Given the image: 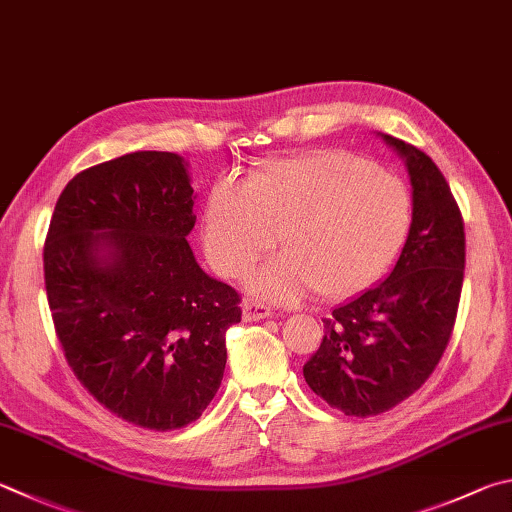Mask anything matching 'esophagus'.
Returning <instances> with one entry per match:
<instances>
[{
    "mask_svg": "<svg viewBox=\"0 0 512 512\" xmlns=\"http://www.w3.org/2000/svg\"><path fill=\"white\" fill-rule=\"evenodd\" d=\"M271 315H273V311L259 302L241 304V318H244V322H259V320L271 318Z\"/></svg>",
    "mask_w": 512,
    "mask_h": 512,
    "instance_id": "1",
    "label": "esophagus"
}]
</instances>
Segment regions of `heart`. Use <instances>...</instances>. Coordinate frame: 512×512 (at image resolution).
I'll return each mask as SVG.
<instances>
[{
    "label": "heart",
    "instance_id": "b5f03b06",
    "mask_svg": "<svg viewBox=\"0 0 512 512\" xmlns=\"http://www.w3.org/2000/svg\"><path fill=\"white\" fill-rule=\"evenodd\" d=\"M412 224V199L394 174L349 152H320L266 165L246 185L219 181L203 217L215 271L237 277L275 237L284 255L250 273L266 300H320L365 291L394 262Z\"/></svg>",
    "mask_w": 512,
    "mask_h": 512
}]
</instances>
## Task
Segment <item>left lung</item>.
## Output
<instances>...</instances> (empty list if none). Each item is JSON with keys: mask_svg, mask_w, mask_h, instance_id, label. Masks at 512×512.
Here are the masks:
<instances>
[{"mask_svg": "<svg viewBox=\"0 0 512 512\" xmlns=\"http://www.w3.org/2000/svg\"><path fill=\"white\" fill-rule=\"evenodd\" d=\"M412 183V224L387 280L336 306L304 380L333 410L376 416L421 387L457 318L466 232L439 167L414 145L380 134Z\"/></svg>", "mask_w": 512, "mask_h": 512, "instance_id": "8db88e82", "label": "left lung"}]
</instances>
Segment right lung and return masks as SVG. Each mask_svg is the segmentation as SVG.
Instances as JSON below:
<instances>
[{
    "label": "right lung",
    "instance_id": "1",
    "mask_svg": "<svg viewBox=\"0 0 512 512\" xmlns=\"http://www.w3.org/2000/svg\"><path fill=\"white\" fill-rule=\"evenodd\" d=\"M188 161L132 152L80 172L55 203L44 284L69 367L109 412L185 427L215 398L235 288L197 264Z\"/></svg>",
    "mask_w": 512,
    "mask_h": 512
}]
</instances>
